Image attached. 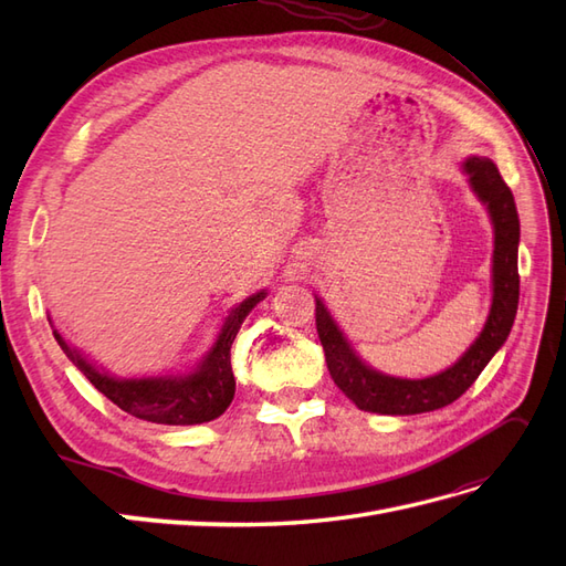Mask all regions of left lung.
Masks as SVG:
<instances>
[{
	"instance_id": "1",
	"label": "left lung",
	"mask_w": 566,
	"mask_h": 566,
	"mask_svg": "<svg viewBox=\"0 0 566 566\" xmlns=\"http://www.w3.org/2000/svg\"><path fill=\"white\" fill-rule=\"evenodd\" d=\"M465 172L474 193L486 202L495 229L493 250V304L482 335L462 354L458 364L449 370L424 380L389 378L378 370L358 361V356L337 331V325L325 312L321 300H316V331L325 352L331 378L361 410L382 416H416L453 403L470 389L479 373L491 361V356L501 349L515 323L520 302V271H517V245H520V217L510 186L503 181L499 167L489 158H468Z\"/></svg>"
}]
</instances>
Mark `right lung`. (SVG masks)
<instances>
[{
  "label": "right lung",
  "mask_w": 566,
  "mask_h": 566,
  "mask_svg": "<svg viewBox=\"0 0 566 566\" xmlns=\"http://www.w3.org/2000/svg\"><path fill=\"white\" fill-rule=\"evenodd\" d=\"M264 293H256L241 302L231 312L217 345L200 364V368L186 378H144V380H115L106 373H98L92 364L65 345V339L54 331V337L65 356L87 375V380L111 399L125 413L158 422V424H198L219 418L235 394V380L231 370V345L235 333L241 331L243 318L254 310Z\"/></svg>",
  "instance_id": "obj_1"
}]
</instances>
